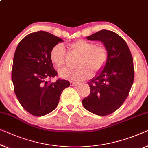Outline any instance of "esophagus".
<instances>
[{
    "instance_id": "1",
    "label": "esophagus",
    "mask_w": 148,
    "mask_h": 148,
    "mask_svg": "<svg viewBox=\"0 0 148 148\" xmlns=\"http://www.w3.org/2000/svg\"><path fill=\"white\" fill-rule=\"evenodd\" d=\"M78 82H70V84L71 86H76L78 84Z\"/></svg>"
}]
</instances>
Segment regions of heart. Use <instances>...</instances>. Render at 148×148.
Wrapping results in <instances>:
<instances>
[{
    "mask_svg": "<svg viewBox=\"0 0 148 148\" xmlns=\"http://www.w3.org/2000/svg\"><path fill=\"white\" fill-rule=\"evenodd\" d=\"M70 47L74 51L80 53L78 67L64 68L58 72L62 78L72 81H79L90 78L94 73L102 70L108 60V52L105 48L98 46L94 43L84 40H78L70 44ZM65 48L61 44L55 45L50 53L52 63L56 68H60L64 64Z\"/></svg>",
    "mask_w": 148,
    "mask_h": 148,
    "instance_id": "heart-1",
    "label": "heart"
}]
</instances>
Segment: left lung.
I'll use <instances>...</instances> for the list:
<instances>
[{
    "mask_svg": "<svg viewBox=\"0 0 148 148\" xmlns=\"http://www.w3.org/2000/svg\"><path fill=\"white\" fill-rule=\"evenodd\" d=\"M86 38L102 42L107 50L108 60L88 82L90 94L83 99L82 104L96 115L107 116L118 110L128 96L134 78L133 58L124 40L111 30H102Z\"/></svg>",
    "mask_w": 148,
    "mask_h": 148,
    "instance_id": "1",
    "label": "left lung"
}]
</instances>
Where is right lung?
I'll return each instance as SVG.
<instances>
[{"label":"right lung","instance_id":"1","mask_svg":"<svg viewBox=\"0 0 148 148\" xmlns=\"http://www.w3.org/2000/svg\"><path fill=\"white\" fill-rule=\"evenodd\" d=\"M62 42L50 33L38 31L26 35L16 47L12 70L14 92L24 109L33 116H42L52 112L62 92L70 86L68 80L46 81L57 75L50 61V51Z\"/></svg>","mask_w":148,"mask_h":148}]
</instances>
